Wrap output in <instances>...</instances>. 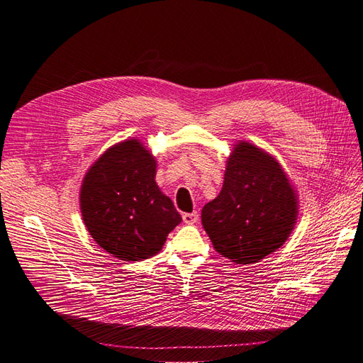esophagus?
<instances>
[{
	"instance_id": "esophagus-1",
	"label": "esophagus",
	"mask_w": 363,
	"mask_h": 363,
	"mask_svg": "<svg viewBox=\"0 0 363 363\" xmlns=\"http://www.w3.org/2000/svg\"><path fill=\"white\" fill-rule=\"evenodd\" d=\"M199 212H192V213H183V221L186 224H196L199 223Z\"/></svg>"
}]
</instances>
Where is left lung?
Masks as SVG:
<instances>
[{
	"label": "left lung",
	"mask_w": 363,
	"mask_h": 363,
	"mask_svg": "<svg viewBox=\"0 0 363 363\" xmlns=\"http://www.w3.org/2000/svg\"><path fill=\"white\" fill-rule=\"evenodd\" d=\"M298 200L280 163L250 142L227 159L224 184L201 211V223L219 255L251 265L280 248L294 230Z\"/></svg>",
	"instance_id": "1"
}]
</instances>
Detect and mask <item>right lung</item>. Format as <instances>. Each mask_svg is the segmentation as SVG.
I'll return each mask as SVG.
<instances>
[{
	"label": "right lung",
	"instance_id": "obj_1",
	"mask_svg": "<svg viewBox=\"0 0 363 363\" xmlns=\"http://www.w3.org/2000/svg\"><path fill=\"white\" fill-rule=\"evenodd\" d=\"M80 208L87 232L108 255L139 262L157 255L182 223L156 183V160L138 139L108 148L86 172Z\"/></svg>",
	"mask_w": 363,
	"mask_h": 363
}]
</instances>
